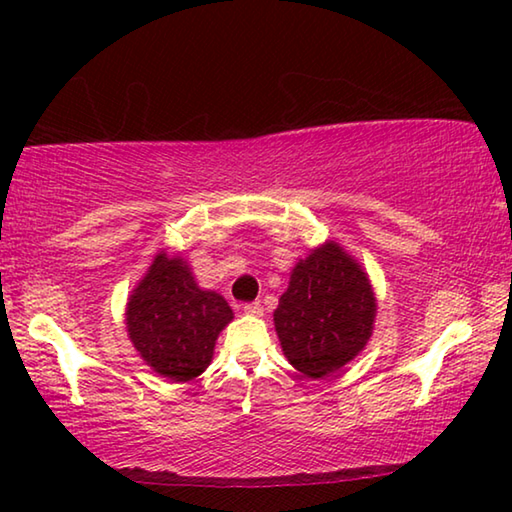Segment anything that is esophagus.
I'll use <instances>...</instances> for the list:
<instances>
[{"label": "esophagus", "instance_id": "obj_1", "mask_svg": "<svg viewBox=\"0 0 512 512\" xmlns=\"http://www.w3.org/2000/svg\"><path fill=\"white\" fill-rule=\"evenodd\" d=\"M244 311H246V314L259 316V314H262V302H259V300H255V302H246V305H244Z\"/></svg>", "mask_w": 512, "mask_h": 512}]
</instances>
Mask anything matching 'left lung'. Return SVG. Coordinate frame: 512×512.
<instances>
[{"label":"left lung","instance_id":"1","mask_svg":"<svg viewBox=\"0 0 512 512\" xmlns=\"http://www.w3.org/2000/svg\"><path fill=\"white\" fill-rule=\"evenodd\" d=\"M375 311L361 266L339 244H325L293 268L273 320L291 366L318 379L363 350Z\"/></svg>","mask_w":512,"mask_h":512}]
</instances>
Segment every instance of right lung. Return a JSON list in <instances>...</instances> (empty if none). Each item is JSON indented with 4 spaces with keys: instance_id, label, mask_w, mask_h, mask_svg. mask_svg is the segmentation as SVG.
Masks as SVG:
<instances>
[{
    "instance_id": "right-lung-1",
    "label": "right lung",
    "mask_w": 512,
    "mask_h": 512,
    "mask_svg": "<svg viewBox=\"0 0 512 512\" xmlns=\"http://www.w3.org/2000/svg\"><path fill=\"white\" fill-rule=\"evenodd\" d=\"M230 320L228 302L198 289L183 259L167 255L153 259L126 311L135 350L171 381H189L210 366L216 336Z\"/></svg>"
}]
</instances>
